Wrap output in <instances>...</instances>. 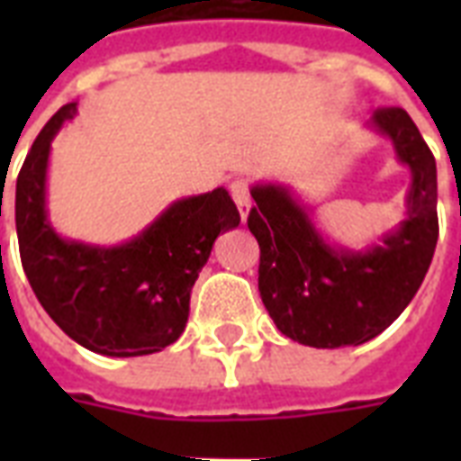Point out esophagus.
<instances>
[{
    "label": "esophagus",
    "mask_w": 461,
    "mask_h": 461,
    "mask_svg": "<svg viewBox=\"0 0 461 461\" xmlns=\"http://www.w3.org/2000/svg\"><path fill=\"white\" fill-rule=\"evenodd\" d=\"M230 194H231V198H234V203H237L239 215H241V220H246V217H249V210H251V194H249V181H246V179L231 181Z\"/></svg>",
    "instance_id": "obj_1"
}]
</instances>
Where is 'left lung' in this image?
I'll use <instances>...</instances> for the list:
<instances>
[{"mask_svg": "<svg viewBox=\"0 0 461 461\" xmlns=\"http://www.w3.org/2000/svg\"><path fill=\"white\" fill-rule=\"evenodd\" d=\"M371 126L411 169L407 220L380 244L337 249L287 186L251 188L249 230L260 246V299L282 335L315 349L357 347L390 328L419 292L436 251V158L402 107L375 110Z\"/></svg>", "mask_w": 461, "mask_h": 461, "instance_id": "8db88e82", "label": "left lung"}]
</instances>
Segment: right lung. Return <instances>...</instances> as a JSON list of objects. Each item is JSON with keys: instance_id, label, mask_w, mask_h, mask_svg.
I'll use <instances>...</instances> for the list:
<instances>
[{"instance_id": "obj_1", "label": "right lung", "mask_w": 461, "mask_h": 461, "mask_svg": "<svg viewBox=\"0 0 461 461\" xmlns=\"http://www.w3.org/2000/svg\"><path fill=\"white\" fill-rule=\"evenodd\" d=\"M76 114L64 104L25 155L16 179L21 263L50 318L74 342L104 357H143L179 339L198 273L220 231L241 217L222 186L174 201L150 227L122 246L61 239L47 220L50 146Z\"/></svg>"}]
</instances>
